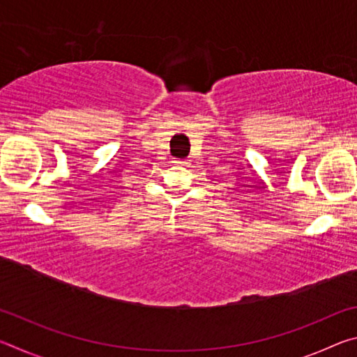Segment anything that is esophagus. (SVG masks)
<instances>
[{"label": "esophagus", "mask_w": 357, "mask_h": 357, "mask_svg": "<svg viewBox=\"0 0 357 357\" xmlns=\"http://www.w3.org/2000/svg\"><path fill=\"white\" fill-rule=\"evenodd\" d=\"M176 165H187V160H174Z\"/></svg>", "instance_id": "obj_1"}]
</instances>
